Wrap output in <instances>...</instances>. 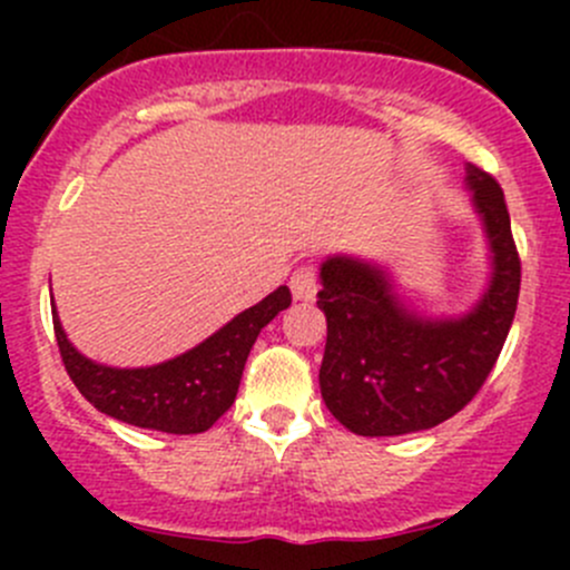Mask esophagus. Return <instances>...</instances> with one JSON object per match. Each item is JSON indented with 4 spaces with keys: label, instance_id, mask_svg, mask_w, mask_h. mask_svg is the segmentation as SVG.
Segmentation results:
<instances>
[{
    "label": "esophagus",
    "instance_id": "esophagus-1",
    "mask_svg": "<svg viewBox=\"0 0 570 570\" xmlns=\"http://www.w3.org/2000/svg\"><path fill=\"white\" fill-rule=\"evenodd\" d=\"M289 286H292V295H295L297 301H314V295H317V289H320L317 264H312V262L301 264V267L292 273Z\"/></svg>",
    "mask_w": 570,
    "mask_h": 570
}]
</instances>
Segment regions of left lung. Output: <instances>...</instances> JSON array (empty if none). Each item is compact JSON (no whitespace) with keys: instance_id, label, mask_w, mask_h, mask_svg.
<instances>
[{"instance_id":"obj_1","label":"left lung","mask_w":570,"mask_h":570,"mask_svg":"<svg viewBox=\"0 0 570 570\" xmlns=\"http://www.w3.org/2000/svg\"><path fill=\"white\" fill-rule=\"evenodd\" d=\"M469 187L493 250L491 289L469 317H416L381 269L355 258L322 264L320 389L327 411L353 433L402 435L446 422L474 400L502 353L519 306L521 258L497 178L469 165Z\"/></svg>"}]
</instances>
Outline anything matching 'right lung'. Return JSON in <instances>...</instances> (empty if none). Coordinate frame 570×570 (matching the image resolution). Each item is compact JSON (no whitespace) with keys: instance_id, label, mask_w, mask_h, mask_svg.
<instances>
[{"instance_id":"1","label":"right lung","mask_w":570,"mask_h":570,"mask_svg":"<svg viewBox=\"0 0 570 570\" xmlns=\"http://www.w3.org/2000/svg\"><path fill=\"white\" fill-rule=\"evenodd\" d=\"M289 303V286H278L204 344L148 370L94 364L71 347L57 314L51 320L68 377L90 405L135 428L189 435L209 430L232 407L258 331Z\"/></svg>"}]
</instances>
